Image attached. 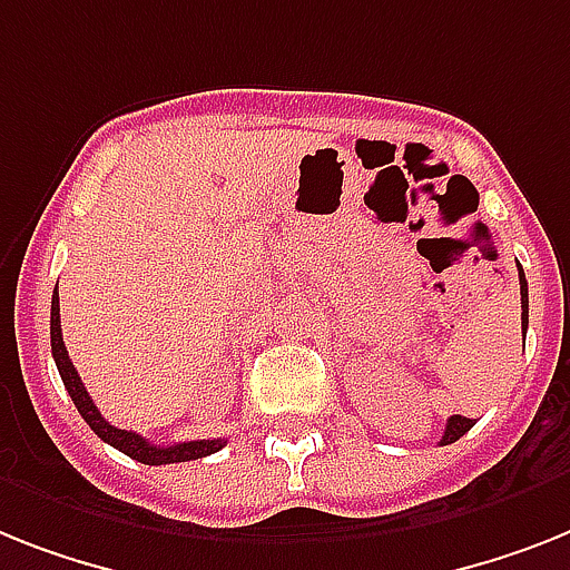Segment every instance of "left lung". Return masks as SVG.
Segmentation results:
<instances>
[{
  "label": "left lung",
  "mask_w": 570,
  "mask_h": 570,
  "mask_svg": "<svg viewBox=\"0 0 570 570\" xmlns=\"http://www.w3.org/2000/svg\"><path fill=\"white\" fill-rule=\"evenodd\" d=\"M519 285H521V328H524V335H528V279H524V271L519 267ZM474 422L465 420V416H451L449 422H445V431H443V440H440V445H449V443H458L460 436L472 428Z\"/></svg>",
  "instance_id": "obj_1"
}]
</instances>
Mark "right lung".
<instances>
[{
	"mask_svg": "<svg viewBox=\"0 0 570 570\" xmlns=\"http://www.w3.org/2000/svg\"><path fill=\"white\" fill-rule=\"evenodd\" d=\"M51 355H55V364H58V373L63 379L66 390H69V396H72L75 407L83 416L92 431H96L107 445L112 449H119L121 454L127 458L139 460L145 465H166V463H186V460H197V458H209L215 451L224 449L227 440H191V443H177V445H154L148 443L142 434H136V431H121V428L110 425V422L101 416V411L96 407V402L89 399L87 387H83L81 375L75 370L72 358H69V352H66L63 343V332H60V303H58V291L51 294Z\"/></svg>",
	"mask_w": 570,
	"mask_h": 570,
	"instance_id": "right-lung-1",
	"label": "right lung"
}]
</instances>
